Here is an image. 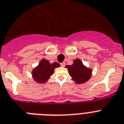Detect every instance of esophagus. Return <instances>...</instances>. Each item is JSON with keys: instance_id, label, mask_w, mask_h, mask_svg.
<instances>
[{"instance_id": "1", "label": "esophagus", "mask_w": 124, "mask_h": 124, "mask_svg": "<svg viewBox=\"0 0 124 124\" xmlns=\"http://www.w3.org/2000/svg\"><path fill=\"white\" fill-rule=\"evenodd\" d=\"M60 65H61V67H64L65 65H66V63L65 62H63V63H60Z\"/></svg>"}]
</instances>
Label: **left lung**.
<instances>
[{
  "mask_svg": "<svg viewBox=\"0 0 124 124\" xmlns=\"http://www.w3.org/2000/svg\"><path fill=\"white\" fill-rule=\"evenodd\" d=\"M70 75L77 83H83L89 80L92 70L85 66L79 59L74 60L72 65H66Z\"/></svg>",
  "mask_w": 124,
  "mask_h": 124,
  "instance_id": "1",
  "label": "left lung"
}]
</instances>
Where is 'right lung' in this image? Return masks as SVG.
<instances>
[{
  "instance_id": "add662e5",
  "label": "right lung",
  "mask_w": 124,
  "mask_h": 124,
  "mask_svg": "<svg viewBox=\"0 0 124 124\" xmlns=\"http://www.w3.org/2000/svg\"><path fill=\"white\" fill-rule=\"evenodd\" d=\"M60 66V64L57 62L50 63L47 60L43 59L39 65L32 71V77L38 83H45L53 74L54 68Z\"/></svg>"
}]
</instances>
